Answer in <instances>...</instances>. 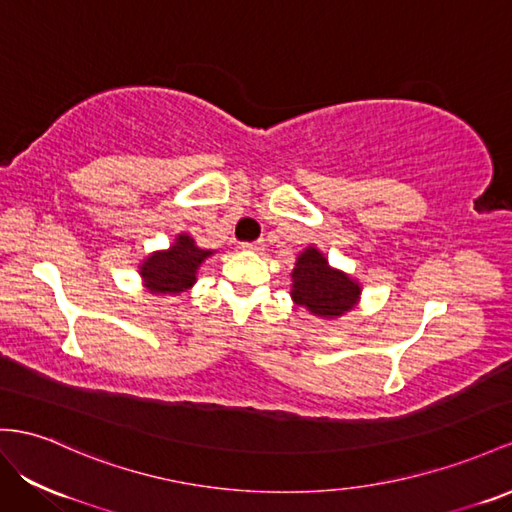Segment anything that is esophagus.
<instances>
[{"label": "esophagus", "instance_id": "34e87169", "mask_svg": "<svg viewBox=\"0 0 512 512\" xmlns=\"http://www.w3.org/2000/svg\"><path fill=\"white\" fill-rule=\"evenodd\" d=\"M240 248H242V251H255V253H259V251H264V242H261V240H255V242H242V244H240Z\"/></svg>", "mask_w": 512, "mask_h": 512}]
</instances>
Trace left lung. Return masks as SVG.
I'll use <instances>...</instances> for the list:
<instances>
[{"mask_svg": "<svg viewBox=\"0 0 512 512\" xmlns=\"http://www.w3.org/2000/svg\"><path fill=\"white\" fill-rule=\"evenodd\" d=\"M296 305L309 309L320 318H337L357 303L361 287L344 272L329 268V261L318 248H307L296 259L292 272Z\"/></svg>", "mask_w": 512, "mask_h": 512, "instance_id": "left-lung-1", "label": "left lung"}]
</instances>
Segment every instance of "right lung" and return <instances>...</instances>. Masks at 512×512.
<instances>
[{
	"label": "right lung",
	"mask_w": 512,
	"mask_h": 512,
	"mask_svg": "<svg viewBox=\"0 0 512 512\" xmlns=\"http://www.w3.org/2000/svg\"><path fill=\"white\" fill-rule=\"evenodd\" d=\"M212 251H203L190 235H179L175 246L144 261L140 274L153 294H179L196 281V268Z\"/></svg>",
	"instance_id": "1"
}]
</instances>
